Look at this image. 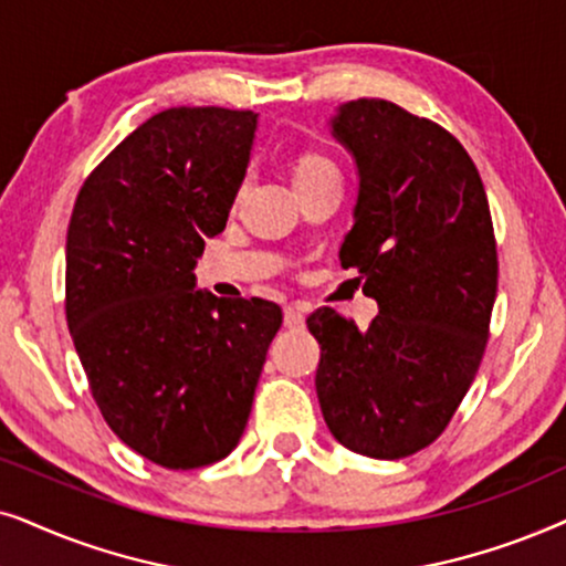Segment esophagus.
<instances>
[{
	"mask_svg": "<svg viewBox=\"0 0 566 566\" xmlns=\"http://www.w3.org/2000/svg\"><path fill=\"white\" fill-rule=\"evenodd\" d=\"M284 326L297 331L305 326V311L300 305H287L284 307Z\"/></svg>",
	"mask_w": 566,
	"mask_h": 566,
	"instance_id": "34e87169",
	"label": "esophagus"
}]
</instances>
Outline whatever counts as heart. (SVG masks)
Instances as JSON below:
<instances>
[{
    "label": "heart",
    "instance_id": "1",
    "mask_svg": "<svg viewBox=\"0 0 566 566\" xmlns=\"http://www.w3.org/2000/svg\"><path fill=\"white\" fill-rule=\"evenodd\" d=\"M331 172H338V170H336V165L328 160V157L307 153L300 157L295 165V186L305 184V180H315L321 176H331Z\"/></svg>",
    "mask_w": 566,
    "mask_h": 566
}]
</instances>
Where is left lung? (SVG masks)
<instances>
[{"label":"left lung","mask_w":566,"mask_h":566,"mask_svg":"<svg viewBox=\"0 0 566 566\" xmlns=\"http://www.w3.org/2000/svg\"><path fill=\"white\" fill-rule=\"evenodd\" d=\"M328 126L359 178L338 255L378 315L365 331L331 307L307 318L315 390L344 448L398 461L432 446L476 378L496 297L492 214L476 165L434 120L359 97Z\"/></svg>","instance_id":"left-lung-1"}]
</instances>
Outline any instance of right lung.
Wrapping results in <instances>:
<instances>
[{
  "label": "right lung",
  "instance_id": "1",
  "mask_svg": "<svg viewBox=\"0 0 566 566\" xmlns=\"http://www.w3.org/2000/svg\"><path fill=\"white\" fill-rule=\"evenodd\" d=\"M259 113L168 108L80 188L66 323L103 419L163 469L222 461L243 437L279 305L196 290L205 240L243 184Z\"/></svg>",
  "mask_w": 566,
  "mask_h": 566
}]
</instances>
